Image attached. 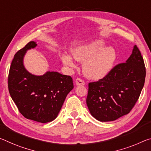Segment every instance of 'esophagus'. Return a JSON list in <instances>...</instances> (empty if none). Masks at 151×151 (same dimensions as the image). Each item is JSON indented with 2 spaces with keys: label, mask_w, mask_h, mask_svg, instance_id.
<instances>
[{
  "label": "esophagus",
  "mask_w": 151,
  "mask_h": 151,
  "mask_svg": "<svg viewBox=\"0 0 151 151\" xmlns=\"http://www.w3.org/2000/svg\"><path fill=\"white\" fill-rule=\"evenodd\" d=\"M75 83H76V85H78H78H85V83L84 82V81L81 79V78H76V81H75Z\"/></svg>",
  "instance_id": "34e87169"
}]
</instances>
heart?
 <instances>
[{"mask_svg": "<svg viewBox=\"0 0 151 151\" xmlns=\"http://www.w3.org/2000/svg\"><path fill=\"white\" fill-rule=\"evenodd\" d=\"M104 40H96L80 46L72 52L73 58L83 62V71L87 78L99 80L111 70L116 58V52L111 47H104ZM61 60L64 65L75 68V63L70 55L63 54Z\"/></svg>", "mask_w": 151, "mask_h": 151, "instance_id": "obj_1", "label": "heart"}]
</instances>
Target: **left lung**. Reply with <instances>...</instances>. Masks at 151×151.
Instances as JSON below:
<instances>
[{"instance_id":"8db88e82","label":"left lung","mask_w":151,"mask_h":151,"mask_svg":"<svg viewBox=\"0 0 151 151\" xmlns=\"http://www.w3.org/2000/svg\"><path fill=\"white\" fill-rule=\"evenodd\" d=\"M145 76L143 58L134 45L126 63L116 65L102 79L88 83L87 105L92 116L111 122L128 114L139 98Z\"/></svg>"}]
</instances>
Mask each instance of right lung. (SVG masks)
Listing matches in <instances>:
<instances>
[{
    "instance_id": "obj_1",
    "label": "right lung",
    "mask_w": 151,
    "mask_h": 151,
    "mask_svg": "<svg viewBox=\"0 0 151 151\" xmlns=\"http://www.w3.org/2000/svg\"><path fill=\"white\" fill-rule=\"evenodd\" d=\"M36 46V42H29L14 56L8 87L12 99L25 118L47 123L56 118L74 86L71 76L58 72L47 71L38 76L27 70L23 64L24 56L27 50Z\"/></svg>"
}]
</instances>
